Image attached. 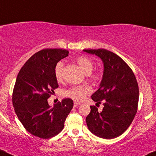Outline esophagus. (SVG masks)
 <instances>
[{"instance_id": "obj_1", "label": "esophagus", "mask_w": 156, "mask_h": 156, "mask_svg": "<svg viewBox=\"0 0 156 156\" xmlns=\"http://www.w3.org/2000/svg\"><path fill=\"white\" fill-rule=\"evenodd\" d=\"M80 104H81V103H79V102L74 101V107H76V106H78V105H80Z\"/></svg>"}]
</instances>
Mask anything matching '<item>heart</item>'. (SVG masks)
<instances>
[{
    "instance_id": "obj_1",
    "label": "heart",
    "mask_w": 156,
    "mask_h": 156,
    "mask_svg": "<svg viewBox=\"0 0 156 156\" xmlns=\"http://www.w3.org/2000/svg\"><path fill=\"white\" fill-rule=\"evenodd\" d=\"M76 62L80 66L82 70L87 74L90 80L93 82H98L101 81L102 76L100 72L94 71L93 69L94 61L89 57L86 55H80L76 58ZM63 63L62 61H58L55 64L54 68V75L57 81H61L63 78ZM92 89L87 84H81V85H74L64 92V95L76 101H82L84 98L91 93Z\"/></svg>"
}]
</instances>
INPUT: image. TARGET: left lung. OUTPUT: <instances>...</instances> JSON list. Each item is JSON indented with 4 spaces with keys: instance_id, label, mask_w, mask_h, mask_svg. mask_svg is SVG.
<instances>
[{
    "instance_id": "obj_1",
    "label": "left lung",
    "mask_w": 156,
    "mask_h": 156,
    "mask_svg": "<svg viewBox=\"0 0 156 156\" xmlns=\"http://www.w3.org/2000/svg\"><path fill=\"white\" fill-rule=\"evenodd\" d=\"M84 52L101 58L104 65L100 88L92 95L97 103H103L99 112L90 106L86 117L87 127L101 138L113 139L127 129L137 111L139 87L132 69L118 55L105 49H85Z\"/></svg>"
}]
</instances>
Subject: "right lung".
Listing matches in <instances>:
<instances>
[{
    "label": "right lung",
    "instance_id": "obj_1",
    "mask_svg": "<svg viewBox=\"0 0 156 156\" xmlns=\"http://www.w3.org/2000/svg\"><path fill=\"white\" fill-rule=\"evenodd\" d=\"M69 53L63 49L41 50L27 61L16 77L12 95L14 111L25 129L35 137L48 139L60 133L74 105L70 98L58 102L53 107L48 103L58 87L55 64Z\"/></svg>",
    "mask_w": 156,
    "mask_h": 156
}]
</instances>
